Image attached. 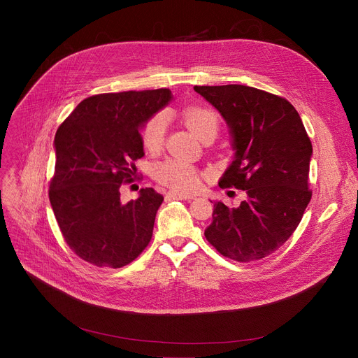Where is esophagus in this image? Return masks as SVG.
I'll use <instances>...</instances> for the list:
<instances>
[{
  "mask_svg": "<svg viewBox=\"0 0 358 358\" xmlns=\"http://www.w3.org/2000/svg\"><path fill=\"white\" fill-rule=\"evenodd\" d=\"M166 197L169 200H193L194 196L190 194H182V193H168Z\"/></svg>",
  "mask_w": 358,
  "mask_h": 358,
  "instance_id": "esophagus-1",
  "label": "esophagus"
}]
</instances>
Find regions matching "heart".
I'll return each mask as SVG.
<instances>
[{
	"label": "heart",
	"instance_id": "1",
	"mask_svg": "<svg viewBox=\"0 0 358 358\" xmlns=\"http://www.w3.org/2000/svg\"><path fill=\"white\" fill-rule=\"evenodd\" d=\"M182 120L192 129L193 134L203 139L206 136H216L220 129V117L213 108L190 106L185 107L181 113ZM166 131V117L162 113L150 117L142 131L141 141L142 146L148 152H159L165 142ZM200 171L184 159L169 158L155 165L154 177L158 182L169 187L176 193H190L194 192L200 184Z\"/></svg>",
	"mask_w": 358,
	"mask_h": 358
}]
</instances>
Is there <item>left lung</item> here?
Masks as SVG:
<instances>
[{
	"label": "left lung",
	"instance_id": "8db88e82",
	"mask_svg": "<svg viewBox=\"0 0 358 358\" xmlns=\"http://www.w3.org/2000/svg\"><path fill=\"white\" fill-rule=\"evenodd\" d=\"M227 120L236 149L219 181L245 190L238 208L215 203L206 239L238 262L262 259L293 235L312 199V142L296 108L283 97L254 87L196 85Z\"/></svg>",
	"mask_w": 358,
	"mask_h": 358
}]
</instances>
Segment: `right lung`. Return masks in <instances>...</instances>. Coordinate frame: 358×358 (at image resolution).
I'll return each instance as SVG.
<instances>
[{
  "label": "right lung",
  "instance_id": "1",
  "mask_svg": "<svg viewBox=\"0 0 358 358\" xmlns=\"http://www.w3.org/2000/svg\"><path fill=\"white\" fill-rule=\"evenodd\" d=\"M169 100L168 88L97 94L56 131L49 200L68 247L92 266L124 267L152 238L162 194L142 189L124 204L120 185L145 155L139 127Z\"/></svg>",
  "mask_w": 358,
  "mask_h": 358
}]
</instances>
